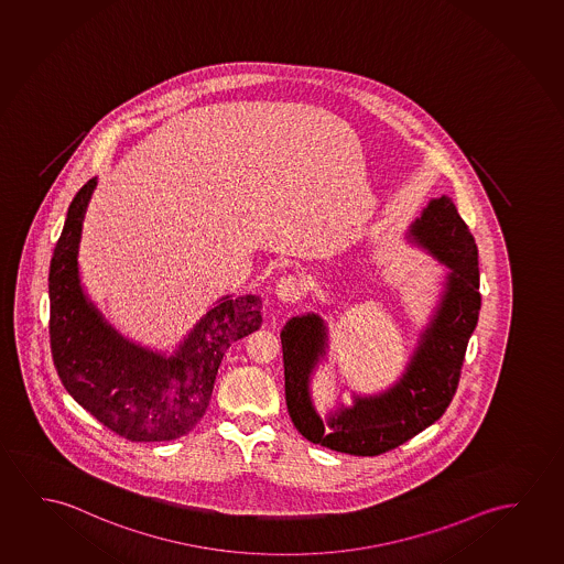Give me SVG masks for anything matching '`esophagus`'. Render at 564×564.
<instances>
[{
	"instance_id": "obj_1",
	"label": "esophagus",
	"mask_w": 564,
	"mask_h": 564,
	"mask_svg": "<svg viewBox=\"0 0 564 564\" xmlns=\"http://www.w3.org/2000/svg\"><path fill=\"white\" fill-rule=\"evenodd\" d=\"M275 295L283 303H291L303 295V281L296 275H283L275 285Z\"/></svg>"
}]
</instances>
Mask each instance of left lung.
<instances>
[{"mask_svg":"<svg viewBox=\"0 0 564 564\" xmlns=\"http://www.w3.org/2000/svg\"><path fill=\"white\" fill-rule=\"evenodd\" d=\"M408 240L449 268L434 318L417 341L406 371L390 389L354 397V406L329 414L328 429L314 410L311 375L326 356L328 329L318 314L295 316L281 329L289 416L308 442L357 457L399 447L443 416L459 384L468 338L480 313L478 250L465 220L447 195L432 199Z\"/></svg>","mask_w":564,"mask_h":564,"instance_id":"left-lung-1","label":"left lung"}]
</instances>
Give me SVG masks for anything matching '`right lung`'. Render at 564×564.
Wrapping results in <instances>:
<instances>
[{
  "label": "right lung",
  "mask_w": 564,
  "mask_h": 564,
  "mask_svg": "<svg viewBox=\"0 0 564 564\" xmlns=\"http://www.w3.org/2000/svg\"><path fill=\"white\" fill-rule=\"evenodd\" d=\"M97 177L76 193L48 273L51 349L69 397L129 442H170L205 416L218 365L236 339L261 326V299L223 296L174 356L137 346L105 322L79 285L78 250Z\"/></svg>",
  "instance_id": "1"
}]
</instances>
